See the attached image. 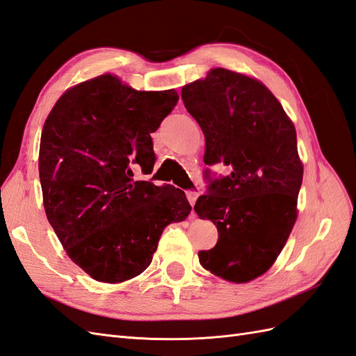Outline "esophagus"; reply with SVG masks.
Listing matches in <instances>:
<instances>
[{
    "mask_svg": "<svg viewBox=\"0 0 356 356\" xmlns=\"http://www.w3.org/2000/svg\"><path fill=\"white\" fill-rule=\"evenodd\" d=\"M186 198H188V202L191 203V206H194L195 202H197V198H198V193H195L194 189H189V191H186Z\"/></svg>",
    "mask_w": 356,
    "mask_h": 356,
    "instance_id": "1",
    "label": "esophagus"
}]
</instances>
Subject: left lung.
Here are the masks:
<instances>
[{"mask_svg":"<svg viewBox=\"0 0 356 356\" xmlns=\"http://www.w3.org/2000/svg\"><path fill=\"white\" fill-rule=\"evenodd\" d=\"M185 108L202 127L204 163L230 172L204 171L207 194L194 211L218 229L200 265L232 282H248L277 260L293 229L304 167L296 131L266 86L222 67L181 88Z\"/></svg>","mask_w":356,"mask_h":356,"instance_id":"obj_1","label":"left lung"}]
</instances>
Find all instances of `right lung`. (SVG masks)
Returning a JSON list of instances; mask_svg holds the SVG:
<instances>
[{"mask_svg": "<svg viewBox=\"0 0 356 356\" xmlns=\"http://www.w3.org/2000/svg\"><path fill=\"white\" fill-rule=\"evenodd\" d=\"M177 100L176 90L138 91L106 74L69 88L43 124L44 212L67 256L96 281L140 275L163 229L191 212L184 191L134 180L132 171L152 172L150 134Z\"/></svg>", "mask_w": 356, "mask_h": 356, "instance_id": "1", "label": "right lung"}]
</instances>
